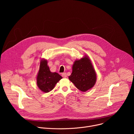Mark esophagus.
I'll use <instances>...</instances> for the list:
<instances>
[{"instance_id":"obj_1","label":"esophagus","mask_w":134,"mask_h":134,"mask_svg":"<svg viewBox=\"0 0 134 134\" xmlns=\"http://www.w3.org/2000/svg\"><path fill=\"white\" fill-rule=\"evenodd\" d=\"M62 75L63 77H64V78H66V77H67V74H66V72H64V73H63Z\"/></svg>"}]
</instances>
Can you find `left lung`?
<instances>
[{
	"instance_id": "left-lung-1",
	"label": "left lung",
	"mask_w": 134,
	"mask_h": 134,
	"mask_svg": "<svg viewBox=\"0 0 134 134\" xmlns=\"http://www.w3.org/2000/svg\"><path fill=\"white\" fill-rule=\"evenodd\" d=\"M68 79L82 92H86L94 86L97 81V74L87 55L74 62L72 72Z\"/></svg>"
}]
</instances>
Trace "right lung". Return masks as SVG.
Segmentation results:
<instances>
[{"mask_svg":"<svg viewBox=\"0 0 134 134\" xmlns=\"http://www.w3.org/2000/svg\"><path fill=\"white\" fill-rule=\"evenodd\" d=\"M62 79L63 77L57 72L50 71L47 60L41 59L39 70L36 76L37 86L41 91L44 93L49 92Z\"/></svg>","mask_w":134,"mask_h":134,"instance_id":"obj_1","label":"right lung"}]
</instances>
